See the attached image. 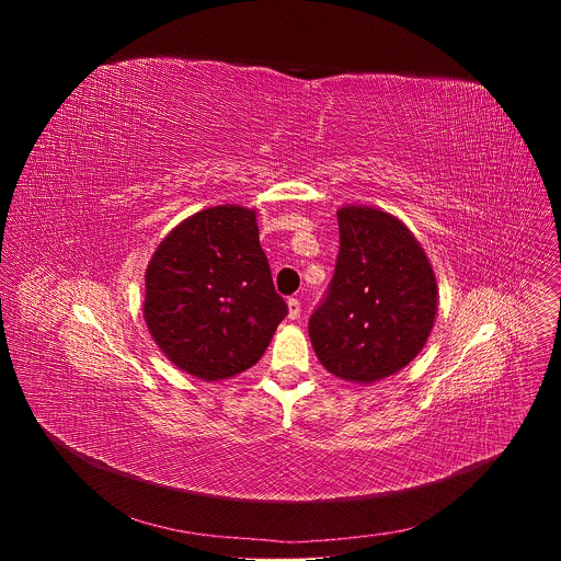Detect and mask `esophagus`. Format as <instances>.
Wrapping results in <instances>:
<instances>
[{"instance_id":"obj_1","label":"esophagus","mask_w":561,"mask_h":561,"mask_svg":"<svg viewBox=\"0 0 561 561\" xmlns=\"http://www.w3.org/2000/svg\"><path fill=\"white\" fill-rule=\"evenodd\" d=\"M299 312H301V301L290 297L288 299V319H299Z\"/></svg>"}]
</instances>
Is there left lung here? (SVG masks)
<instances>
[{"mask_svg": "<svg viewBox=\"0 0 561 561\" xmlns=\"http://www.w3.org/2000/svg\"><path fill=\"white\" fill-rule=\"evenodd\" d=\"M340 255L308 335L322 366L353 383H373L409 366L437 314V279L411 228L383 208L337 210Z\"/></svg>", "mask_w": 561, "mask_h": 561, "instance_id": "obj_1", "label": "left lung"}]
</instances>
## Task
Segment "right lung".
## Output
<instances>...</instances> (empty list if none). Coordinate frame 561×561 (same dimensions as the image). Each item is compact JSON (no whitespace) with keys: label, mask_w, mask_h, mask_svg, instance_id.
Instances as JSON below:
<instances>
[{"label":"right lung","mask_w":561,"mask_h":561,"mask_svg":"<svg viewBox=\"0 0 561 561\" xmlns=\"http://www.w3.org/2000/svg\"><path fill=\"white\" fill-rule=\"evenodd\" d=\"M144 322L171 364L204 379H230L257 364L286 304L260 247L257 210L221 204L180 221L146 273Z\"/></svg>","instance_id":"obj_1"}]
</instances>
